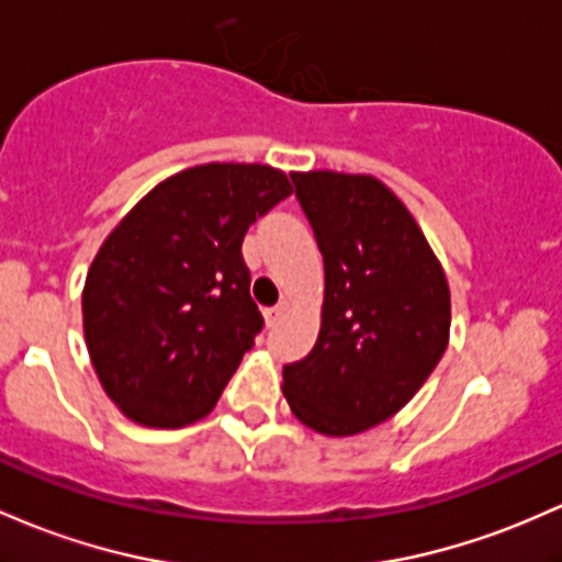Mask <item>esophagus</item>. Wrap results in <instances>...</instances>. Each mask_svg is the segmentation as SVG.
I'll return each mask as SVG.
<instances>
[{
  "label": "esophagus",
  "instance_id": "34e87169",
  "mask_svg": "<svg viewBox=\"0 0 562 562\" xmlns=\"http://www.w3.org/2000/svg\"><path fill=\"white\" fill-rule=\"evenodd\" d=\"M288 310H291V304H288V301H282V304L271 306V310L263 312V319H267V325H269V328H271V325H277V323H280V319L285 317V314H288Z\"/></svg>",
  "mask_w": 562,
  "mask_h": 562
}]
</instances>
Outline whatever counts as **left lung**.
Returning <instances> with one entry per match:
<instances>
[{
  "label": "left lung",
  "mask_w": 562,
  "mask_h": 562,
  "mask_svg": "<svg viewBox=\"0 0 562 562\" xmlns=\"http://www.w3.org/2000/svg\"><path fill=\"white\" fill-rule=\"evenodd\" d=\"M325 261L314 349L282 368L301 424L351 437L403 411L451 338V288L405 202L368 172H291Z\"/></svg>",
  "instance_id": "1"
}]
</instances>
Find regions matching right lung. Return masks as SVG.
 I'll list each match as a JSON object with an SVG mask.
<instances>
[{"label": "right lung", "instance_id": "add662e5", "mask_svg": "<svg viewBox=\"0 0 562 562\" xmlns=\"http://www.w3.org/2000/svg\"><path fill=\"white\" fill-rule=\"evenodd\" d=\"M288 194L271 165H194L140 196L103 239L82 288L85 344L131 422L176 429L215 408L263 325L245 232Z\"/></svg>", "mask_w": 562, "mask_h": 562}]
</instances>
